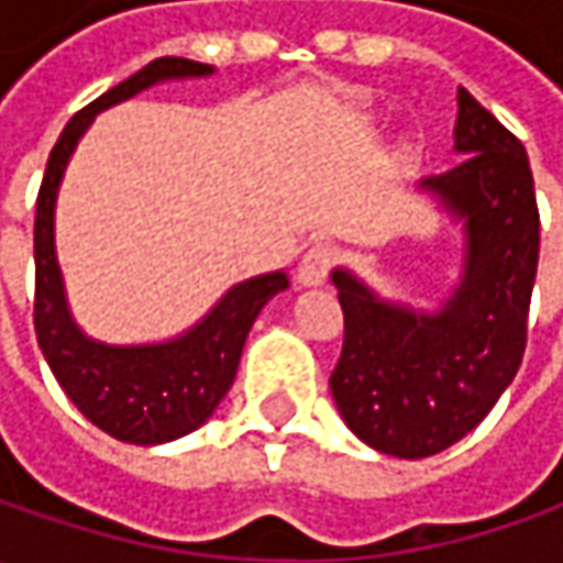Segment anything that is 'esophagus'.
I'll use <instances>...</instances> for the list:
<instances>
[{
	"instance_id": "34e87169",
	"label": "esophagus",
	"mask_w": 563,
	"mask_h": 563,
	"mask_svg": "<svg viewBox=\"0 0 563 563\" xmlns=\"http://www.w3.org/2000/svg\"><path fill=\"white\" fill-rule=\"evenodd\" d=\"M332 266H335V250L329 244H313L297 266V278H300V285H322Z\"/></svg>"
}]
</instances>
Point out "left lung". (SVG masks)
Listing matches in <instances>:
<instances>
[{
    "instance_id": "1",
    "label": "left lung",
    "mask_w": 563,
    "mask_h": 563,
    "mask_svg": "<svg viewBox=\"0 0 563 563\" xmlns=\"http://www.w3.org/2000/svg\"><path fill=\"white\" fill-rule=\"evenodd\" d=\"M457 153L422 185L466 225V272L442 313L382 303L354 275L332 282L344 313L332 395L351 432L395 457H429L486 420L527 351L539 206L523 143L461 87Z\"/></svg>"
}]
</instances>
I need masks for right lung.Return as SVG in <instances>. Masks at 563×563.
I'll return each instance as SVG.
<instances>
[{"instance_id":"right-lung-1","label":"right lung","mask_w":563,"mask_h":563,"mask_svg":"<svg viewBox=\"0 0 563 563\" xmlns=\"http://www.w3.org/2000/svg\"><path fill=\"white\" fill-rule=\"evenodd\" d=\"M209 71L212 68L200 62L163 55L141 68L137 75L121 80L119 87L106 90L90 106H84L55 141L43 185L36 194L33 332L62 391L75 400V407L87 420L119 442L163 444L203 426L234 382L238 360L256 313L263 310L272 294L288 288L285 272L241 282L185 338L168 344H146V347L97 344L77 332L65 307L53 247V209L55 190L75 143L80 141V134L87 131V124L99 109H109L121 99L134 97L165 77H200Z\"/></svg>"}]
</instances>
